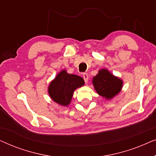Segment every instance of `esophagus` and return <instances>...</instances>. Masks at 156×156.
Listing matches in <instances>:
<instances>
[{
    "label": "esophagus",
    "mask_w": 156,
    "mask_h": 156,
    "mask_svg": "<svg viewBox=\"0 0 156 156\" xmlns=\"http://www.w3.org/2000/svg\"><path fill=\"white\" fill-rule=\"evenodd\" d=\"M83 78H84L85 83H86V84H87V83L88 82V80H89L88 74H87V73H84V74H83Z\"/></svg>",
    "instance_id": "esophagus-1"
}]
</instances>
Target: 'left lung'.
I'll use <instances>...</instances> for the list:
<instances>
[{"mask_svg": "<svg viewBox=\"0 0 156 156\" xmlns=\"http://www.w3.org/2000/svg\"><path fill=\"white\" fill-rule=\"evenodd\" d=\"M92 83L98 94L106 99H111L118 94L123 86V81L106 69L99 70L94 76Z\"/></svg>", "mask_w": 156, "mask_h": 156, "instance_id": "8db88e82", "label": "left lung"}]
</instances>
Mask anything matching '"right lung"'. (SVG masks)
<instances>
[{"label": "right lung", "instance_id": "add662e5", "mask_svg": "<svg viewBox=\"0 0 156 156\" xmlns=\"http://www.w3.org/2000/svg\"><path fill=\"white\" fill-rule=\"evenodd\" d=\"M84 84L83 78L76 74H68L64 69L50 82L48 93L55 102L61 106H67L71 102L74 90Z\"/></svg>", "mask_w": 156, "mask_h": 156}]
</instances>
